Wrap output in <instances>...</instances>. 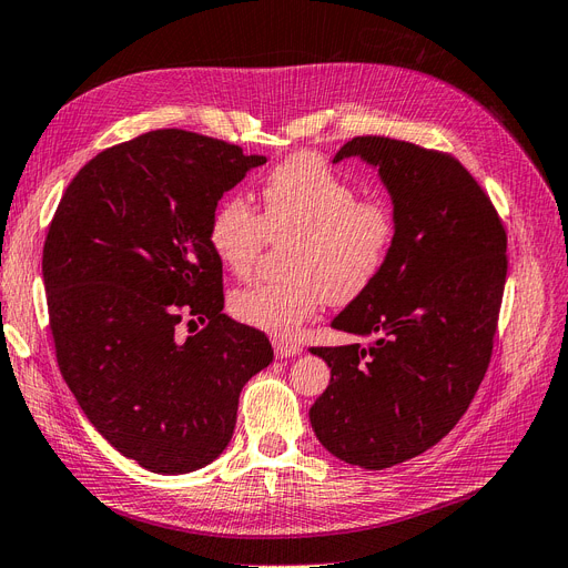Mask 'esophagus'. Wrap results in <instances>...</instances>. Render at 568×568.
I'll return each instance as SVG.
<instances>
[{
  "label": "esophagus",
  "mask_w": 568,
  "mask_h": 568,
  "mask_svg": "<svg viewBox=\"0 0 568 568\" xmlns=\"http://www.w3.org/2000/svg\"><path fill=\"white\" fill-rule=\"evenodd\" d=\"M273 349H276L278 358H290V356H297L302 352L300 344L287 342V339H273Z\"/></svg>",
  "instance_id": "esophagus-1"
}]
</instances>
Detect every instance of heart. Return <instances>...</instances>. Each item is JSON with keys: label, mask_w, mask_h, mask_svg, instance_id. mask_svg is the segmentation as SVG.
Returning <instances> with one entry per match:
<instances>
[{"label": "heart", "mask_w": 568, "mask_h": 568, "mask_svg": "<svg viewBox=\"0 0 568 568\" xmlns=\"http://www.w3.org/2000/svg\"><path fill=\"white\" fill-rule=\"evenodd\" d=\"M394 210L384 200H358L356 189L314 155H295L262 186V216L241 195L216 205L210 247L233 276H245L266 241H292L290 278L252 283L231 295V314L257 331L295 337L327 302H352L389 260Z\"/></svg>", "instance_id": "obj_1"}]
</instances>
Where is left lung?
Returning <instances> with one entry per match:
<instances>
[{"mask_svg": "<svg viewBox=\"0 0 568 568\" xmlns=\"http://www.w3.org/2000/svg\"><path fill=\"white\" fill-rule=\"evenodd\" d=\"M346 158L377 170L396 235L377 281L331 323L371 344L311 349L331 384L308 419L339 460L384 469L442 442L477 394L500 314L507 235L453 155L356 136L333 162Z\"/></svg>", "mask_w": 568, "mask_h": 568, "instance_id": "8db88e82", "label": "left lung"}]
</instances>
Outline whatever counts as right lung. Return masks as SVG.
<instances>
[{"label":"right lung","instance_id":"right-lung-1","mask_svg":"<svg viewBox=\"0 0 568 568\" xmlns=\"http://www.w3.org/2000/svg\"><path fill=\"white\" fill-rule=\"evenodd\" d=\"M264 155L158 130L89 160L42 254L59 368L94 429L155 474H189L229 446L237 398L273 361L224 308L210 219ZM205 322L191 338L178 325Z\"/></svg>","mask_w":568,"mask_h":568}]
</instances>
